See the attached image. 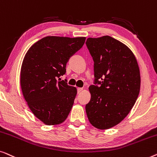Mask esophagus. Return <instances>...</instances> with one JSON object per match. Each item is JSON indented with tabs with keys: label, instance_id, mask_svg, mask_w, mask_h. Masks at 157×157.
I'll use <instances>...</instances> for the list:
<instances>
[{
	"label": "esophagus",
	"instance_id": "obj_1",
	"mask_svg": "<svg viewBox=\"0 0 157 157\" xmlns=\"http://www.w3.org/2000/svg\"><path fill=\"white\" fill-rule=\"evenodd\" d=\"M83 90L82 87H78V93H80V92Z\"/></svg>",
	"mask_w": 157,
	"mask_h": 157
}]
</instances>
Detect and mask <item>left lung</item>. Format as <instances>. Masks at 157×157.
<instances>
[{"mask_svg":"<svg viewBox=\"0 0 157 157\" xmlns=\"http://www.w3.org/2000/svg\"><path fill=\"white\" fill-rule=\"evenodd\" d=\"M86 45L94 72L86 113L92 126L107 129L122 122L135 104L140 90V68L132 50L113 37H89Z\"/></svg>","mask_w":157,"mask_h":157,"instance_id":"1","label":"left lung"}]
</instances>
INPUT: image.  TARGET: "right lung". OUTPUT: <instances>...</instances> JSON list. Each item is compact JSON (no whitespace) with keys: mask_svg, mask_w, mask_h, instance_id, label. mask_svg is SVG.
<instances>
[{"mask_svg":"<svg viewBox=\"0 0 157 157\" xmlns=\"http://www.w3.org/2000/svg\"><path fill=\"white\" fill-rule=\"evenodd\" d=\"M86 37L47 36L33 44L24 57L21 86L34 115L47 125L67 119L77 94L76 87L61 80L70 57L82 47Z\"/></svg>","mask_w":157,"mask_h":157,"instance_id":"add662e5","label":"right lung"}]
</instances>
